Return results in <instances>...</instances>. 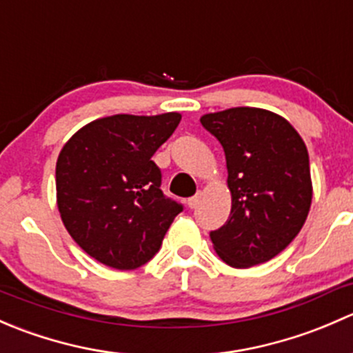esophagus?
Masks as SVG:
<instances>
[{
  "label": "esophagus",
  "instance_id": "1",
  "mask_svg": "<svg viewBox=\"0 0 353 353\" xmlns=\"http://www.w3.org/2000/svg\"><path fill=\"white\" fill-rule=\"evenodd\" d=\"M199 194H194V196H191V198H188V206H190V208H196V206L199 205Z\"/></svg>",
  "mask_w": 353,
  "mask_h": 353
}]
</instances>
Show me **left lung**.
Here are the masks:
<instances>
[{"label": "left lung", "mask_w": 353, "mask_h": 353, "mask_svg": "<svg viewBox=\"0 0 353 353\" xmlns=\"http://www.w3.org/2000/svg\"><path fill=\"white\" fill-rule=\"evenodd\" d=\"M223 147L232 208L210 232L216 254L232 268L270 261L295 239L312 199L309 154L287 119L258 108L201 116Z\"/></svg>", "instance_id": "8db88e82"}]
</instances>
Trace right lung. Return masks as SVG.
I'll list each match as a JSON object with an SVG mask.
<instances>
[{"label": "right lung", "instance_id": "add662e5", "mask_svg": "<svg viewBox=\"0 0 353 353\" xmlns=\"http://www.w3.org/2000/svg\"><path fill=\"white\" fill-rule=\"evenodd\" d=\"M179 121V112L101 117L59 152V215L74 243L102 265L134 270L150 261L183 212L162 193V174L152 160Z\"/></svg>", "mask_w": 353, "mask_h": 353}]
</instances>
